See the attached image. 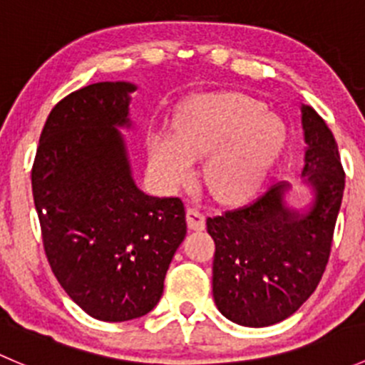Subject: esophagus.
Masks as SVG:
<instances>
[{
	"mask_svg": "<svg viewBox=\"0 0 365 365\" xmlns=\"http://www.w3.org/2000/svg\"><path fill=\"white\" fill-rule=\"evenodd\" d=\"M187 226H189L190 231H203L206 226L205 215L196 208H187Z\"/></svg>",
	"mask_w": 365,
	"mask_h": 365,
	"instance_id": "34e87169",
	"label": "esophagus"
}]
</instances>
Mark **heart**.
I'll return each mask as SVG.
<instances>
[{
  "mask_svg": "<svg viewBox=\"0 0 365 365\" xmlns=\"http://www.w3.org/2000/svg\"><path fill=\"white\" fill-rule=\"evenodd\" d=\"M288 141L279 114L242 95H222L192 102L173 123V135H153L148 164L168 192L192 180L194 160L206 155L205 183L224 205L256 200L277 168Z\"/></svg>",
  "mask_w": 365,
  "mask_h": 365,
  "instance_id": "obj_1",
  "label": "heart"
}]
</instances>
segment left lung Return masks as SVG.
<instances>
[{"label": "left lung", "mask_w": 365, "mask_h": 365, "mask_svg": "<svg viewBox=\"0 0 365 365\" xmlns=\"http://www.w3.org/2000/svg\"><path fill=\"white\" fill-rule=\"evenodd\" d=\"M305 201L292 203L281 182L251 206L206 220L215 242L213 300L242 327H268L289 318L314 293L329 263L339 215L344 171L334 134L311 106L302 104Z\"/></svg>", "instance_id": "left-lung-1"}]
</instances>
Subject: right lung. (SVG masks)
<instances>
[{"label": "right lung", "mask_w": 365, "mask_h": 365, "mask_svg": "<svg viewBox=\"0 0 365 365\" xmlns=\"http://www.w3.org/2000/svg\"><path fill=\"white\" fill-rule=\"evenodd\" d=\"M138 86L104 81L58 102L40 134L31 187L43 249L67 295L95 319L128 322L159 304L187 235L178 197L146 196L121 130Z\"/></svg>", "instance_id": "right-lung-1"}]
</instances>
